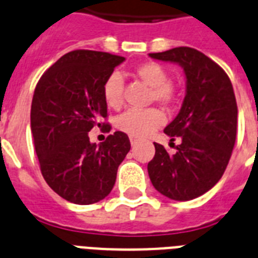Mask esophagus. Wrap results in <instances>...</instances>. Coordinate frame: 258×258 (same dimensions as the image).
Instances as JSON below:
<instances>
[{
    "label": "esophagus",
    "instance_id": "34e87169",
    "mask_svg": "<svg viewBox=\"0 0 258 258\" xmlns=\"http://www.w3.org/2000/svg\"><path fill=\"white\" fill-rule=\"evenodd\" d=\"M130 142H131V144H133V146H135V144H138V143H139V139H138L136 136H130Z\"/></svg>",
    "mask_w": 258,
    "mask_h": 258
}]
</instances>
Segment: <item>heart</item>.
Returning a JSON list of instances; mask_svg holds the SVG:
<instances>
[{
  "mask_svg": "<svg viewBox=\"0 0 258 258\" xmlns=\"http://www.w3.org/2000/svg\"><path fill=\"white\" fill-rule=\"evenodd\" d=\"M134 75L151 86V99L169 106L176 99L174 86L169 82L168 73L160 64L147 61L134 69ZM103 98L111 109H119L123 103V79L118 73H112L103 85ZM165 116L159 109H130L116 120V125L123 133L133 136H147L164 123Z\"/></svg>",
  "mask_w": 258,
  "mask_h": 258,
  "instance_id": "1",
  "label": "heart"
}]
</instances>
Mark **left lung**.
<instances>
[{"label":"left lung","instance_id":"left-lung-1","mask_svg":"<svg viewBox=\"0 0 258 258\" xmlns=\"http://www.w3.org/2000/svg\"><path fill=\"white\" fill-rule=\"evenodd\" d=\"M176 62L186 76L178 115L164 133L181 143L170 155L155 143L148 174L155 189L174 201H190L209 191L226 170L237 130V105L231 80L215 61L190 47L149 53Z\"/></svg>","mask_w":258,"mask_h":258}]
</instances>
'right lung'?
I'll return each mask as SVG.
<instances>
[{
	"instance_id": "1",
	"label": "right lung",
	"mask_w": 258,
	"mask_h": 258,
	"mask_svg": "<svg viewBox=\"0 0 258 258\" xmlns=\"http://www.w3.org/2000/svg\"><path fill=\"white\" fill-rule=\"evenodd\" d=\"M124 61L107 52L76 49L61 56L36 84L31 103V133L40 170L55 192L76 205H92L114 187L120 162L131 144L122 131L101 144L89 131L105 127L103 85Z\"/></svg>"
}]
</instances>
